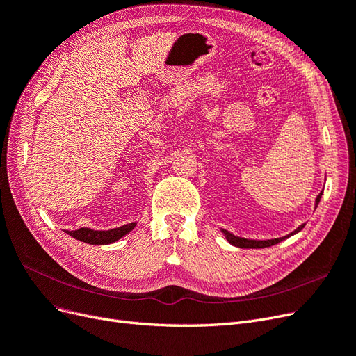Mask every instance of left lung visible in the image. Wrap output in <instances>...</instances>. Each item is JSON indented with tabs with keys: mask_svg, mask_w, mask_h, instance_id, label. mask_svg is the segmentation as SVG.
Here are the masks:
<instances>
[{
	"mask_svg": "<svg viewBox=\"0 0 356 356\" xmlns=\"http://www.w3.org/2000/svg\"><path fill=\"white\" fill-rule=\"evenodd\" d=\"M321 195H323V192L317 196V205H318V202H320V198H321ZM304 226L305 225H302V226H299L293 233H291L289 236H292V234H295V233H298L299 230H302L304 229ZM225 233H226V236H227V241L232 243V245H234V246H239V248H268V246H273V245H275V243H279V242H282V241H284L286 238H289V236H284V238H279V239H271V241H251V239H243V238H236V236H233V234H230L229 232H226L225 230Z\"/></svg>",
	"mask_w": 356,
	"mask_h": 356,
	"instance_id": "left-lung-1",
	"label": "left lung"
}]
</instances>
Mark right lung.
Wrapping results in <instances>:
<instances>
[{
  "label": "right lung",
  "instance_id": "obj_1",
  "mask_svg": "<svg viewBox=\"0 0 356 356\" xmlns=\"http://www.w3.org/2000/svg\"><path fill=\"white\" fill-rule=\"evenodd\" d=\"M135 227V222H130V225L117 227L113 230H90L86 227L77 229V230H67V234H70L72 238L85 242V243H90V245H107V243H113L115 241H118L120 238H123L124 234H127L131 229Z\"/></svg>",
  "mask_w": 356,
  "mask_h": 356
}]
</instances>
